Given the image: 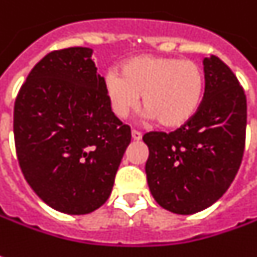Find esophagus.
<instances>
[{"mask_svg":"<svg viewBox=\"0 0 257 257\" xmlns=\"http://www.w3.org/2000/svg\"><path fill=\"white\" fill-rule=\"evenodd\" d=\"M132 137H133V140L139 141V140H141L143 134H141L140 132H137V130H133V132H132Z\"/></svg>","mask_w":257,"mask_h":257,"instance_id":"34e87169","label":"esophagus"}]
</instances>
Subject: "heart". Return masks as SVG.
Returning <instances> with one entry per match:
<instances>
[{
    "label": "heart",
    "mask_w": 257,
    "mask_h": 257,
    "mask_svg": "<svg viewBox=\"0 0 257 257\" xmlns=\"http://www.w3.org/2000/svg\"><path fill=\"white\" fill-rule=\"evenodd\" d=\"M104 90L113 113L127 117L140 103L144 114L163 127H180L197 113L205 90L202 69L192 60L136 56L120 73L110 72Z\"/></svg>",
    "instance_id": "obj_1"
}]
</instances>
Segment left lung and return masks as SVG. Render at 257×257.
<instances>
[{"mask_svg": "<svg viewBox=\"0 0 257 257\" xmlns=\"http://www.w3.org/2000/svg\"><path fill=\"white\" fill-rule=\"evenodd\" d=\"M205 93L197 113L175 132H150L146 174L151 195L170 212L204 211L226 192L242 163L246 94L216 56L205 58Z\"/></svg>", "mask_w": 257, "mask_h": 257, "instance_id": "left-lung-1", "label": "left lung"}]
</instances>
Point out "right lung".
Instances as JSON below:
<instances>
[{"label":"right lung","mask_w":257,"mask_h":257,"mask_svg":"<svg viewBox=\"0 0 257 257\" xmlns=\"http://www.w3.org/2000/svg\"><path fill=\"white\" fill-rule=\"evenodd\" d=\"M90 48L48 53L21 86L14 139L21 171L59 212L96 211L111 194L132 130L111 111Z\"/></svg>","instance_id":"1"}]
</instances>
